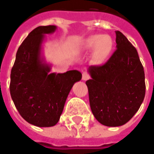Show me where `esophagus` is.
<instances>
[{
    "instance_id": "34e87169",
    "label": "esophagus",
    "mask_w": 154,
    "mask_h": 154,
    "mask_svg": "<svg viewBox=\"0 0 154 154\" xmlns=\"http://www.w3.org/2000/svg\"><path fill=\"white\" fill-rule=\"evenodd\" d=\"M82 80L83 81H87L90 78V76H89V74H88L87 72H82Z\"/></svg>"
}]
</instances>
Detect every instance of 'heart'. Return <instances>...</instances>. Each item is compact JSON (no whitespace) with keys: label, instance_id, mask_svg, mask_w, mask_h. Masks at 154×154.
I'll list each match as a JSON object with an SVG mask.
<instances>
[{"label":"heart","instance_id":"1","mask_svg":"<svg viewBox=\"0 0 154 154\" xmlns=\"http://www.w3.org/2000/svg\"><path fill=\"white\" fill-rule=\"evenodd\" d=\"M84 50L96 51V58L98 62H104L112 49V41L108 36L94 35L85 41Z\"/></svg>","mask_w":154,"mask_h":154}]
</instances>
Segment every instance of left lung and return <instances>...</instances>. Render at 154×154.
<instances>
[{"instance_id": "1", "label": "left lung", "mask_w": 154, "mask_h": 154, "mask_svg": "<svg viewBox=\"0 0 154 154\" xmlns=\"http://www.w3.org/2000/svg\"><path fill=\"white\" fill-rule=\"evenodd\" d=\"M117 49L106 63L91 66L86 82L89 103L103 125L125 124L139 109L145 97V76L136 48L122 32H116Z\"/></svg>"}]
</instances>
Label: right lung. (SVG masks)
I'll list each match as a JSON object with an SVG mask.
<instances>
[{
  "label": "right lung",
  "instance_id": "add662e5",
  "mask_svg": "<svg viewBox=\"0 0 154 154\" xmlns=\"http://www.w3.org/2000/svg\"><path fill=\"white\" fill-rule=\"evenodd\" d=\"M56 28L41 26L30 32L17 50L11 72L10 92L14 104L26 122L37 127H52L58 122L71 89L82 79L77 70L49 73L51 67L42 61L44 34Z\"/></svg>",
  "mask_w": 154,
  "mask_h": 154
}]
</instances>
